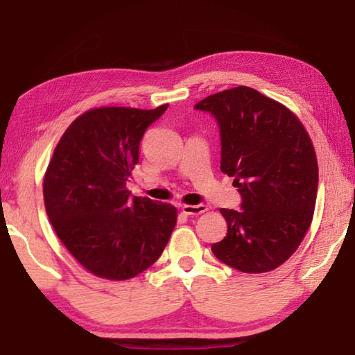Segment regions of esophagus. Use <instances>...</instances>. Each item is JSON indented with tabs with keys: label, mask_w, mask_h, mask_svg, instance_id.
Here are the masks:
<instances>
[{
	"label": "esophagus",
	"mask_w": 355,
	"mask_h": 355,
	"mask_svg": "<svg viewBox=\"0 0 355 355\" xmlns=\"http://www.w3.org/2000/svg\"><path fill=\"white\" fill-rule=\"evenodd\" d=\"M182 211L188 216H196V214H202V213L208 211V207L202 205V203L200 205H183Z\"/></svg>",
	"instance_id": "obj_1"
}]
</instances>
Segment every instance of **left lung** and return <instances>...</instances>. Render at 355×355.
I'll use <instances>...</instances> for the list:
<instances>
[{
  "label": "left lung",
  "instance_id": "left-lung-1",
  "mask_svg": "<svg viewBox=\"0 0 355 355\" xmlns=\"http://www.w3.org/2000/svg\"><path fill=\"white\" fill-rule=\"evenodd\" d=\"M196 110L218 120L220 171L243 197L239 211L220 209L228 228L213 254L241 272L272 271L296 252L313 219V142L296 114L248 86L209 95Z\"/></svg>",
  "mask_w": 355,
  "mask_h": 355
}]
</instances>
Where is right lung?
<instances>
[{"instance_id":"1","label":"right lung","mask_w":355,"mask_h":355,"mask_svg":"<svg viewBox=\"0 0 355 355\" xmlns=\"http://www.w3.org/2000/svg\"><path fill=\"white\" fill-rule=\"evenodd\" d=\"M167 106L86 111L65 130L46 167L44 200L51 225L71 257L97 277L133 279L169 243L177 208L131 197L127 189L142 136Z\"/></svg>"}]
</instances>
